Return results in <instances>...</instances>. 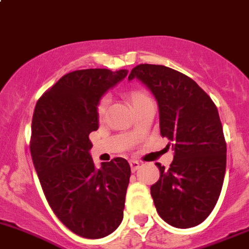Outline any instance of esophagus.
<instances>
[{
    "label": "esophagus",
    "mask_w": 249,
    "mask_h": 249,
    "mask_svg": "<svg viewBox=\"0 0 249 249\" xmlns=\"http://www.w3.org/2000/svg\"><path fill=\"white\" fill-rule=\"evenodd\" d=\"M129 164H130V169H132L133 173H135V171L140 168V163L138 162V160H130Z\"/></svg>",
    "instance_id": "esophagus-1"
}]
</instances>
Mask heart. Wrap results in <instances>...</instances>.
<instances>
[{
  "mask_svg": "<svg viewBox=\"0 0 249 249\" xmlns=\"http://www.w3.org/2000/svg\"><path fill=\"white\" fill-rule=\"evenodd\" d=\"M128 99L130 101V103L133 104V107H138L142 103V102L148 101L151 99V97L148 96L147 92L145 89H130L128 92ZM106 107H107V99L103 98L101 99L99 102L98 107H97V114H98V117H103L104 114H106Z\"/></svg>",
  "mask_w": 249,
  "mask_h": 249,
  "instance_id": "heart-1",
  "label": "heart"
}]
</instances>
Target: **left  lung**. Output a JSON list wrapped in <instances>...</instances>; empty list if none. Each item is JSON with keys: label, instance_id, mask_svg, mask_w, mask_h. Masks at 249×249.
Returning <instances> with one entry per match:
<instances>
[{"label": "left lung", "instance_id": "obj_1", "mask_svg": "<svg viewBox=\"0 0 249 249\" xmlns=\"http://www.w3.org/2000/svg\"><path fill=\"white\" fill-rule=\"evenodd\" d=\"M142 81L160 107V135L173 145L169 168L157 163L151 186L158 214L175 228L200 224L216 206L227 165V142L218 110L193 79L160 65H139L128 79Z\"/></svg>", "mask_w": 249, "mask_h": 249}]
</instances>
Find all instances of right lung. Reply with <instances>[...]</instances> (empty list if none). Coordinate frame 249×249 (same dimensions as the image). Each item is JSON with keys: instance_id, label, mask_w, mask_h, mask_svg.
Wrapping results in <instances>:
<instances>
[{"instance_id": "right-lung-1", "label": "right lung", "mask_w": 249, "mask_h": 249, "mask_svg": "<svg viewBox=\"0 0 249 249\" xmlns=\"http://www.w3.org/2000/svg\"><path fill=\"white\" fill-rule=\"evenodd\" d=\"M128 71L94 68L65 74L38 99L30 151L51 210L74 234L102 239L124 218L130 166L116 157L96 169L89 133L98 129L101 97Z\"/></svg>"}]
</instances>
